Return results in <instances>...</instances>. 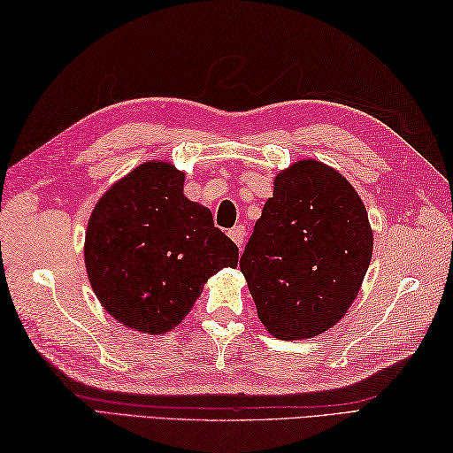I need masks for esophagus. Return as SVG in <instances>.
<instances>
[{
  "label": "esophagus",
  "mask_w": 453,
  "mask_h": 453,
  "mask_svg": "<svg viewBox=\"0 0 453 453\" xmlns=\"http://www.w3.org/2000/svg\"><path fill=\"white\" fill-rule=\"evenodd\" d=\"M229 237H232V242L239 247V249H243V243H245V226H235V227H232L229 229Z\"/></svg>",
  "instance_id": "34e87169"
}]
</instances>
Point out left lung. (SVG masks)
I'll return each instance as SVG.
<instances>
[{
	"mask_svg": "<svg viewBox=\"0 0 453 453\" xmlns=\"http://www.w3.org/2000/svg\"><path fill=\"white\" fill-rule=\"evenodd\" d=\"M372 247L368 214L342 175L313 159L278 173L239 261L258 319L286 341L331 329L360 290Z\"/></svg>",
	"mask_w": 453,
	"mask_h": 453,
	"instance_id": "1",
	"label": "left lung"
}]
</instances>
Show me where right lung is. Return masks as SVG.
Here are the masks:
<instances>
[{"label":"right lung","mask_w":453,"mask_h":453,"mask_svg":"<svg viewBox=\"0 0 453 453\" xmlns=\"http://www.w3.org/2000/svg\"><path fill=\"white\" fill-rule=\"evenodd\" d=\"M185 175L150 161L111 187L85 234V266L95 296L130 329L161 334L192 310L202 286L239 249L208 208L182 195Z\"/></svg>","instance_id":"1"}]
</instances>
